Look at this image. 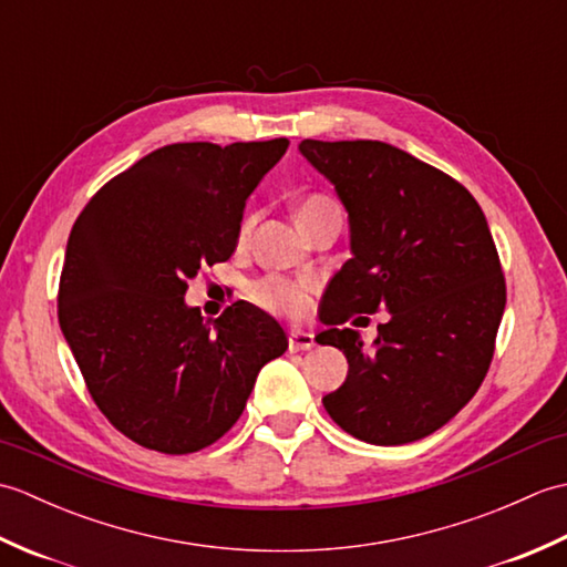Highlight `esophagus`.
<instances>
[{
    "mask_svg": "<svg viewBox=\"0 0 567 567\" xmlns=\"http://www.w3.org/2000/svg\"><path fill=\"white\" fill-rule=\"evenodd\" d=\"M309 348H315V336L307 333V331H290V351H309Z\"/></svg>",
    "mask_w": 567,
    "mask_h": 567,
    "instance_id": "obj_1",
    "label": "esophagus"
}]
</instances>
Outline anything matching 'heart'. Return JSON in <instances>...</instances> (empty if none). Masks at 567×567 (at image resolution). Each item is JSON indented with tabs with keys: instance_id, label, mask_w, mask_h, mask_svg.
<instances>
[{
	"instance_id": "obj_1",
	"label": "heart",
	"mask_w": 567,
	"mask_h": 567,
	"mask_svg": "<svg viewBox=\"0 0 567 567\" xmlns=\"http://www.w3.org/2000/svg\"><path fill=\"white\" fill-rule=\"evenodd\" d=\"M333 209H339V204H336L331 197L315 192V195H307L299 199L297 224L315 219V216L333 212ZM250 226H252V214H246L238 226V240H246ZM248 297L252 305H258L260 309L270 311V315L302 317L309 307V285L287 280V277L270 275V277H262V280H258V282H252L248 290Z\"/></svg>"
}]
</instances>
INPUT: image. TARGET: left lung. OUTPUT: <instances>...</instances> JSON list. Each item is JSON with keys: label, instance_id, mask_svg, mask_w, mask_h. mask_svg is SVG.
I'll list each match as a JSON object with an SVG mask.
<instances>
[{"label": "left lung", "instance_id": "left-lung-1", "mask_svg": "<svg viewBox=\"0 0 567 567\" xmlns=\"http://www.w3.org/2000/svg\"><path fill=\"white\" fill-rule=\"evenodd\" d=\"M299 151L351 219L353 258L329 285L317 336L343 351L348 378L323 406L365 443L424 439L473 400L495 355L507 285L485 214L457 179L390 143L305 138ZM382 308L391 319L363 349L342 323Z\"/></svg>", "mask_w": 567, "mask_h": 567}]
</instances>
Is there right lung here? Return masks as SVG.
Here are the masks:
<instances>
[{
  "mask_svg": "<svg viewBox=\"0 0 567 567\" xmlns=\"http://www.w3.org/2000/svg\"><path fill=\"white\" fill-rule=\"evenodd\" d=\"M290 141L173 143L112 177L72 226L58 321L94 404L143 449L185 455L244 414L258 372L287 351L248 302L214 321L187 280L231 258L246 199Z\"/></svg>",
  "mask_w": 567,
  "mask_h": 567,
  "instance_id": "obj_1",
  "label": "right lung"
}]
</instances>
